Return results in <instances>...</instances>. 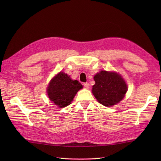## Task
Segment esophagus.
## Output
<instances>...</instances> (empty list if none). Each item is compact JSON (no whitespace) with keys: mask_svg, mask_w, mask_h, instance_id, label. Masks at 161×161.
Here are the masks:
<instances>
[{"mask_svg":"<svg viewBox=\"0 0 161 161\" xmlns=\"http://www.w3.org/2000/svg\"><path fill=\"white\" fill-rule=\"evenodd\" d=\"M83 85H84V86L85 87L86 89L89 88V82H84Z\"/></svg>","mask_w":161,"mask_h":161,"instance_id":"34e87169","label":"esophagus"}]
</instances>
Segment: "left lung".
Wrapping results in <instances>:
<instances>
[{"label":"left lung","instance_id":"1","mask_svg":"<svg viewBox=\"0 0 161 161\" xmlns=\"http://www.w3.org/2000/svg\"><path fill=\"white\" fill-rule=\"evenodd\" d=\"M94 80L92 94L101 104L107 107L118 103L128 90L125 81L115 72L102 70L94 76Z\"/></svg>","mask_w":161,"mask_h":161}]
</instances>
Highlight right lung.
Here are the masks:
<instances>
[{
    "label": "right lung",
    "instance_id": "obj_1",
    "mask_svg": "<svg viewBox=\"0 0 161 161\" xmlns=\"http://www.w3.org/2000/svg\"><path fill=\"white\" fill-rule=\"evenodd\" d=\"M82 88V85L64 72H60L52 79L47 87L50 99L59 108H64L70 104L76 92Z\"/></svg>",
    "mask_w": 161,
    "mask_h": 161
}]
</instances>
